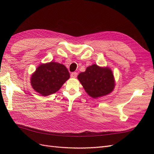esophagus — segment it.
Returning a JSON list of instances; mask_svg holds the SVG:
<instances>
[{
	"instance_id": "1",
	"label": "esophagus",
	"mask_w": 154,
	"mask_h": 154,
	"mask_svg": "<svg viewBox=\"0 0 154 154\" xmlns=\"http://www.w3.org/2000/svg\"><path fill=\"white\" fill-rule=\"evenodd\" d=\"M77 75H78V73L76 72H74L71 74V77L72 78H75L77 77Z\"/></svg>"
}]
</instances>
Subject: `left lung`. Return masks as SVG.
Instances as JSON below:
<instances>
[{
	"instance_id": "obj_1",
	"label": "left lung",
	"mask_w": 154,
	"mask_h": 154,
	"mask_svg": "<svg viewBox=\"0 0 154 154\" xmlns=\"http://www.w3.org/2000/svg\"><path fill=\"white\" fill-rule=\"evenodd\" d=\"M78 79L87 94L94 99L110 94L116 85L111 69L96 64L87 67L85 72L78 74Z\"/></svg>"
}]
</instances>
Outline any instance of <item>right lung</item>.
Returning a JSON list of instances; mask_svg holds the SVG:
<instances>
[{
    "label": "right lung",
    "instance_id": "right-lung-1",
    "mask_svg": "<svg viewBox=\"0 0 154 154\" xmlns=\"http://www.w3.org/2000/svg\"><path fill=\"white\" fill-rule=\"evenodd\" d=\"M70 74L64 65L54 62L41 63L32 74V88L42 96L57 92L69 78Z\"/></svg>",
    "mask_w": 154,
    "mask_h": 154
}]
</instances>
